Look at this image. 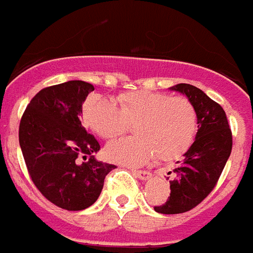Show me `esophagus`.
<instances>
[{"mask_svg":"<svg viewBox=\"0 0 253 253\" xmlns=\"http://www.w3.org/2000/svg\"><path fill=\"white\" fill-rule=\"evenodd\" d=\"M132 172L135 173L140 180H149L150 177H152V173L146 172V171H137V169H133Z\"/></svg>","mask_w":253,"mask_h":253,"instance_id":"34e87169","label":"esophagus"}]
</instances>
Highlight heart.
I'll use <instances>...</instances> for the list:
<instances>
[{
    "instance_id": "b5f03b06",
    "label": "heart",
    "mask_w": 253,
    "mask_h": 253,
    "mask_svg": "<svg viewBox=\"0 0 253 253\" xmlns=\"http://www.w3.org/2000/svg\"><path fill=\"white\" fill-rule=\"evenodd\" d=\"M116 101L91 96L82 110L87 126L103 139L120 136L128 125H135L137 136L107 145L105 156L112 162L140 166L154 154L161 161H173L192 145L197 112L186 97L140 90L118 95Z\"/></svg>"
}]
</instances>
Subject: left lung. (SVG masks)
Masks as SVG:
<instances>
[{
    "label": "left lung",
    "instance_id": "1",
    "mask_svg": "<svg viewBox=\"0 0 253 253\" xmlns=\"http://www.w3.org/2000/svg\"><path fill=\"white\" fill-rule=\"evenodd\" d=\"M169 90L188 97L197 112L198 123L194 143L173 169L175 177L169 181V199L154 207L159 213L175 215L194 209L215 188L230 156L233 137L221 105L210 99L201 88L179 84L169 87Z\"/></svg>",
    "mask_w": 253,
    "mask_h": 253
}]
</instances>
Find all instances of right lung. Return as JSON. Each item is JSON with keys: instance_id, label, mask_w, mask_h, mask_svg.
<instances>
[{"instance_id": "obj_1", "label": "right lung", "mask_w": 253, "mask_h": 253, "mask_svg": "<svg viewBox=\"0 0 253 253\" xmlns=\"http://www.w3.org/2000/svg\"><path fill=\"white\" fill-rule=\"evenodd\" d=\"M94 90L84 81L42 88L19 126V144L32 181L44 198L68 211L94 205L105 176L116 169L95 158L100 144L80 120L82 104Z\"/></svg>"}]
</instances>
